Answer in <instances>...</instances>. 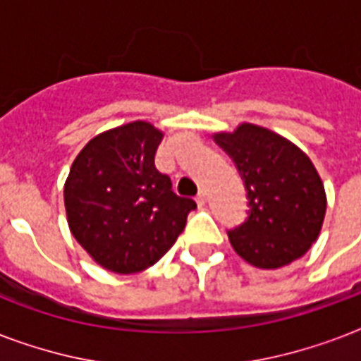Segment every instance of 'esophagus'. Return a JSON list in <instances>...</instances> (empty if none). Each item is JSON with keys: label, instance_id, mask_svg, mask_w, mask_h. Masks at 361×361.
Instances as JSON below:
<instances>
[{"label": "esophagus", "instance_id": "1", "mask_svg": "<svg viewBox=\"0 0 361 361\" xmlns=\"http://www.w3.org/2000/svg\"><path fill=\"white\" fill-rule=\"evenodd\" d=\"M195 200H197L198 206H204V204H206V200H208V197H206V191H200V192H198L197 198H195Z\"/></svg>", "mask_w": 361, "mask_h": 361}]
</instances>
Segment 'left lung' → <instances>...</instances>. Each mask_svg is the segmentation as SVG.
<instances>
[{"label": "left lung", "instance_id": "left-lung-1", "mask_svg": "<svg viewBox=\"0 0 361 361\" xmlns=\"http://www.w3.org/2000/svg\"><path fill=\"white\" fill-rule=\"evenodd\" d=\"M234 161L247 191V219L228 231L234 251L264 269L283 268L309 251L326 215V192L311 159L258 125L214 136Z\"/></svg>", "mask_w": 361, "mask_h": 361}]
</instances>
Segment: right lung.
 Returning a JSON list of instances; mask_svg holds the SVG:
<instances>
[{
  "instance_id": "obj_1",
  "label": "right lung",
  "mask_w": 361,
  "mask_h": 361,
  "mask_svg": "<svg viewBox=\"0 0 361 361\" xmlns=\"http://www.w3.org/2000/svg\"><path fill=\"white\" fill-rule=\"evenodd\" d=\"M163 133L133 121L95 136L71 166L63 198L73 236L114 274L149 268L174 245L192 198L178 197L155 169Z\"/></svg>"
}]
</instances>
